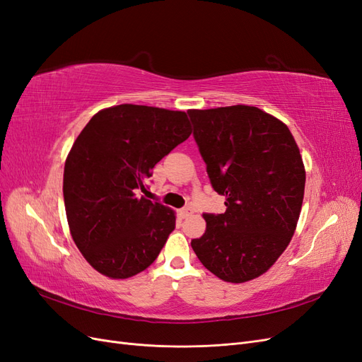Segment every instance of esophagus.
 Segmentation results:
<instances>
[{
    "label": "esophagus",
    "mask_w": 362,
    "mask_h": 362,
    "mask_svg": "<svg viewBox=\"0 0 362 362\" xmlns=\"http://www.w3.org/2000/svg\"><path fill=\"white\" fill-rule=\"evenodd\" d=\"M180 214H181L182 218L190 217V216L193 214V206H185V208H182V210L180 211Z\"/></svg>",
    "instance_id": "1"
}]
</instances>
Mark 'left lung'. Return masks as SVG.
<instances>
[{"label": "left lung", "instance_id": "obj_1", "mask_svg": "<svg viewBox=\"0 0 362 362\" xmlns=\"http://www.w3.org/2000/svg\"><path fill=\"white\" fill-rule=\"evenodd\" d=\"M193 136L213 189L223 194L222 214H204L192 247L225 282L266 273L291 242L305 192V166L288 127L252 105L189 110Z\"/></svg>", "mask_w": 362, "mask_h": 362}]
</instances>
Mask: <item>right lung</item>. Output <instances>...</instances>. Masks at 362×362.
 Wrapping results in <instances>:
<instances>
[{
  "instance_id": "add662e5",
  "label": "right lung",
  "mask_w": 362,
  "mask_h": 362,
  "mask_svg": "<svg viewBox=\"0 0 362 362\" xmlns=\"http://www.w3.org/2000/svg\"><path fill=\"white\" fill-rule=\"evenodd\" d=\"M190 134L185 112L120 104L98 112L74 141L64 163V208L76 247L101 275L127 279L157 259L177 216L139 192Z\"/></svg>"
}]
</instances>
